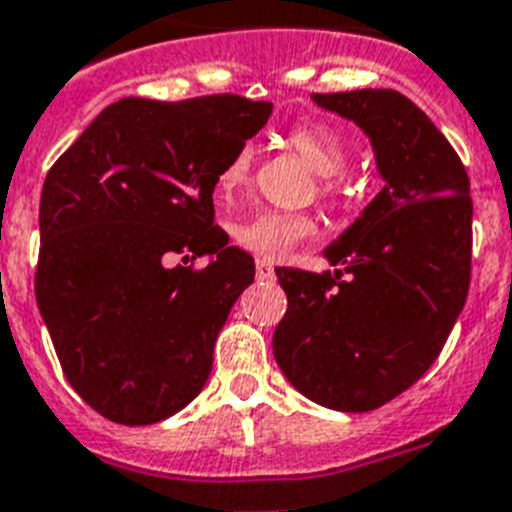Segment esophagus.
I'll return each mask as SVG.
<instances>
[{
  "instance_id": "34e87169",
  "label": "esophagus",
  "mask_w": 512,
  "mask_h": 512,
  "mask_svg": "<svg viewBox=\"0 0 512 512\" xmlns=\"http://www.w3.org/2000/svg\"><path fill=\"white\" fill-rule=\"evenodd\" d=\"M255 275H257V281H273V278H275L273 262L257 260V262H255Z\"/></svg>"
}]
</instances>
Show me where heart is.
<instances>
[{
  "label": "heart",
  "instance_id": "1",
  "mask_svg": "<svg viewBox=\"0 0 512 512\" xmlns=\"http://www.w3.org/2000/svg\"><path fill=\"white\" fill-rule=\"evenodd\" d=\"M283 141H286L288 149L296 151L304 159L306 167L314 175L322 177L317 185L319 201L327 203L330 208H340L350 201L348 185L337 177L348 167L350 146L335 128L327 126V123H299V126L288 128ZM252 159H255L252 146H242V149L234 151V157L224 164V170L219 175L221 193H234L250 180ZM314 231H317V226L309 216L260 211L250 219H244L242 224H237L234 239L242 244L244 250L278 260V257L288 255L296 244L314 237Z\"/></svg>",
  "mask_w": 512,
  "mask_h": 512
}]
</instances>
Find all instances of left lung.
<instances>
[{
  "label": "left lung",
  "mask_w": 512,
  "mask_h": 512,
  "mask_svg": "<svg viewBox=\"0 0 512 512\" xmlns=\"http://www.w3.org/2000/svg\"><path fill=\"white\" fill-rule=\"evenodd\" d=\"M371 139L381 193L324 250L327 273L278 268L288 309L273 353L311 402L368 412L435 363L471 275L469 175L428 115L397 90L311 95Z\"/></svg>",
  "instance_id": "obj_1"
}]
</instances>
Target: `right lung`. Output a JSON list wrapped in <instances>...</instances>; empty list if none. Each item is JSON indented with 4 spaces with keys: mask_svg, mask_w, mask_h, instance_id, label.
Listing matches in <instances>:
<instances>
[{
    "mask_svg": "<svg viewBox=\"0 0 512 512\" xmlns=\"http://www.w3.org/2000/svg\"><path fill=\"white\" fill-rule=\"evenodd\" d=\"M270 110L239 95L123 97L48 170L35 299L64 376L102 417L151 425L206 386L255 281V260L213 226V188ZM206 254L201 271L169 265Z\"/></svg>",
    "mask_w": 512,
    "mask_h": 512,
    "instance_id": "obj_1",
    "label": "right lung"
}]
</instances>
